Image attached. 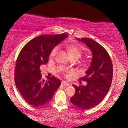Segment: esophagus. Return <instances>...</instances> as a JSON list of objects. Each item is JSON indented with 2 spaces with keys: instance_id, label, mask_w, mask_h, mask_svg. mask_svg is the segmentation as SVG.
I'll return each mask as SVG.
<instances>
[{
  "instance_id": "34e87169",
  "label": "esophagus",
  "mask_w": 128,
  "mask_h": 128,
  "mask_svg": "<svg viewBox=\"0 0 128 128\" xmlns=\"http://www.w3.org/2000/svg\"><path fill=\"white\" fill-rule=\"evenodd\" d=\"M61 84H62V86H69V84L66 81H62Z\"/></svg>"
}]
</instances>
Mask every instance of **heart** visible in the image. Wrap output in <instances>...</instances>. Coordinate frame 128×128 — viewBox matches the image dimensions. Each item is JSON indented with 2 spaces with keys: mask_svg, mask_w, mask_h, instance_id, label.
Listing matches in <instances>:
<instances>
[{
  "mask_svg": "<svg viewBox=\"0 0 128 128\" xmlns=\"http://www.w3.org/2000/svg\"><path fill=\"white\" fill-rule=\"evenodd\" d=\"M66 48H67V52H68L70 57L75 56L77 57L78 58H79L82 56V49L80 47H78L75 45L70 44L67 46ZM57 52H58V47H55V48H54V49H52V50L51 51L50 56H55Z\"/></svg>",
  "mask_w": 128,
  "mask_h": 128,
  "instance_id": "1",
  "label": "heart"
}]
</instances>
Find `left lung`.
Returning <instances> with one entry per match:
<instances>
[{
  "label": "left lung",
  "mask_w": 128,
  "mask_h": 128,
  "mask_svg": "<svg viewBox=\"0 0 128 128\" xmlns=\"http://www.w3.org/2000/svg\"><path fill=\"white\" fill-rule=\"evenodd\" d=\"M76 39L90 49L92 61L86 72V76L80 78L86 82V85H73L75 93L70 100L78 108L88 110L97 106L108 93L112 82V64L109 54L98 42L88 38Z\"/></svg>",
  "instance_id": "obj_1"
}]
</instances>
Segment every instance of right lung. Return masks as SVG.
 Instances as JSON below:
<instances>
[{
	"label": "right lung",
	"mask_w": 128,
	"mask_h": 128,
	"mask_svg": "<svg viewBox=\"0 0 128 128\" xmlns=\"http://www.w3.org/2000/svg\"><path fill=\"white\" fill-rule=\"evenodd\" d=\"M68 35H42L26 44L16 61L15 84L23 98L28 104L39 107L52 99L61 80L55 76L42 78L40 67L46 64L51 51L56 45L68 37Z\"/></svg>",
	"instance_id": "add662e5"
}]
</instances>
